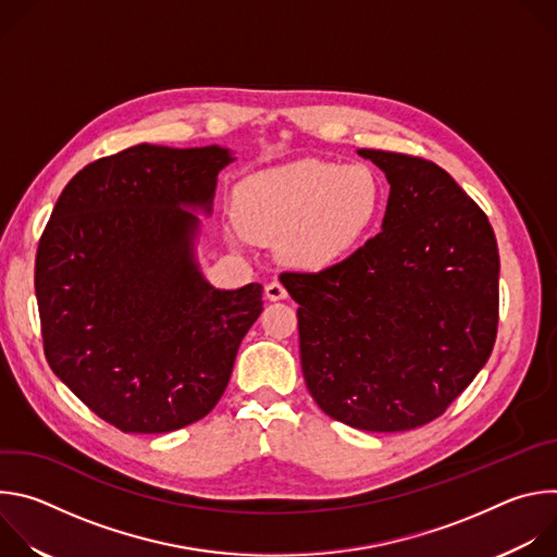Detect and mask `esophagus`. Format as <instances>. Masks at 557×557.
<instances>
[{"mask_svg": "<svg viewBox=\"0 0 557 557\" xmlns=\"http://www.w3.org/2000/svg\"><path fill=\"white\" fill-rule=\"evenodd\" d=\"M264 293H267V297H269L271 301L286 299V297H288V290H286V288H284V284H282V282H277V280L269 282V284H267V288H264Z\"/></svg>", "mask_w": 557, "mask_h": 557, "instance_id": "esophagus-1", "label": "esophagus"}]
</instances>
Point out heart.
<instances>
[{
	"label": "heart",
	"instance_id": "b5f03b06",
	"mask_svg": "<svg viewBox=\"0 0 557 557\" xmlns=\"http://www.w3.org/2000/svg\"><path fill=\"white\" fill-rule=\"evenodd\" d=\"M383 200L385 187L374 168L301 158L247 176L235 189V213L249 237H284L293 262L317 269L363 240Z\"/></svg>",
	"mask_w": 557,
	"mask_h": 557
}]
</instances>
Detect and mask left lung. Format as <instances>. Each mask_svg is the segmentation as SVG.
<instances>
[{
  "label": "left lung",
  "mask_w": 557,
  "mask_h": 557,
  "mask_svg": "<svg viewBox=\"0 0 557 557\" xmlns=\"http://www.w3.org/2000/svg\"><path fill=\"white\" fill-rule=\"evenodd\" d=\"M385 172L383 231L317 273H284L314 404L366 432L438 419L487 363L498 333L496 235L425 158L359 149Z\"/></svg>",
  "instance_id": "left-lung-1"
}]
</instances>
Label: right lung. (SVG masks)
<instances>
[{"instance_id":"right-lung-1","label":"right lung","mask_w":557,"mask_h":557,"mask_svg":"<svg viewBox=\"0 0 557 557\" xmlns=\"http://www.w3.org/2000/svg\"><path fill=\"white\" fill-rule=\"evenodd\" d=\"M218 145H136L86 165L41 233L35 290L52 372L99 419L163 434L207 417L262 312V286H209L191 256Z\"/></svg>"}]
</instances>
